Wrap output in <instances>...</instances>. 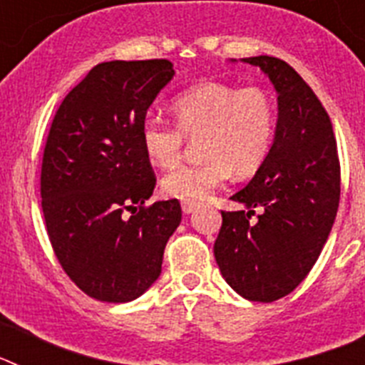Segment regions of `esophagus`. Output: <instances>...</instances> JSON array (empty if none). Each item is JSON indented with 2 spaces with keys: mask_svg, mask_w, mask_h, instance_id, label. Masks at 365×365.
I'll list each match as a JSON object with an SVG mask.
<instances>
[{
  "mask_svg": "<svg viewBox=\"0 0 365 365\" xmlns=\"http://www.w3.org/2000/svg\"><path fill=\"white\" fill-rule=\"evenodd\" d=\"M180 208H182V212H185V214H192V212L197 208V202H195V201H182V202H180Z\"/></svg>",
  "mask_w": 365,
  "mask_h": 365,
  "instance_id": "obj_1",
  "label": "esophagus"
}]
</instances>
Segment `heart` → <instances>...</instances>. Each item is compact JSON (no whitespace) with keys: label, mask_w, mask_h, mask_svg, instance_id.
Listing matches in <instances>:
<instances>
[{"label":"heart","mask_w":365,"mask_h":365,"mask_svg":"<svg viewBox=\"0 0 365 365\" xmlns=\"http://www.w3.org/2000/svg\"><path fill=\"white\" fill-rule=\"evenodd\" d=\"M175 125L157 117L143 122L140 143L153 166L177 164L186 138L197 143V164H182L163 177L166 195L182 201L208 197L228 177L247 179L263 166L276 131V106L263 87L202 82L172 102Z\"/></svg>","instance_id":"b5f03b06"}]
</instances>
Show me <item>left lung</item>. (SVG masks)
Here are the masks:
<instances>
[{"label": "left lung", "mask_w": 365, "mask_h": 365, "mask_svg": "<svg viewBox=\"0 0 365 365\" xmlns=\"http://www.w3.org/2000/svg\"><path fill=\"white\" fill-rule=\"evenodd\" d=\"M243 62L272 82L278 124L263 166L230 197L248 212H221L214 254L237 294L270 303L291 294L320 256L340 202V163L331 118L307 82L279 58ZM254 207L260 215L250 222Z\"/></svg>", "instance_id": "left-lung-1"}]
</instances>
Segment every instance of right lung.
I'll list each match as a JSON object with an SVG mask.
<instances>
[{
  "label": "right lung",
  "mask_w": 365,
  "mask_h": 365,
  "mask_svg": "<svg viewBox=\"0 0 365 365\" xmlns=\"http://www.w3.org/2000/svg\"><path fill=\"white\" fill-rule=\"evenodd\" d=\"M173 74L168 60L98 63L63 98L47 135V234L67 276L100 302L144 294L180 222L177 199L146 206L157 179L140 143L148 109Z\"/></svg>",
  "instance_id": "right-lung-1"
}]
</instances>
